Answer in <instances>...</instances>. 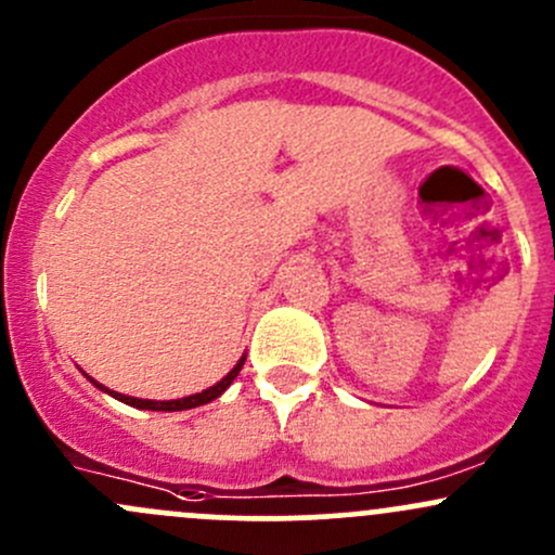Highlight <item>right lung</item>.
Returning a JSON list of instances; mask_svg holds the SVG:
<instances>
[{
	"label": "right lung",
	"instance_id": "1",
	"mask_svg": "<svg viewBox=\"0 0 555 555\" xmlns=\"http://www.w3.org/2000/svg\"><path fill=\"white\" fill-rule=\"evenodd\" d=\"M242 366H244V359H238V364L233 366V370L229 372V375H225L223 380H220L218 385H212V388L202 390V393L185 396V399H175V401H151V399H132V396L116 393V390H108V388H103V385L92 380V377H90V380L95 383L98 388H101V390H106V393L114 396V399L125 401V404H130V406H138V410H154V412H180V410H194V406L209 404V401H212V399H218V396L223 393V390L229 388V385H231L233 380H236V375H238V372H242Z\"/></svg>",
	"mask_w": 555,
	"mask_h": 555
}]
</instances>
